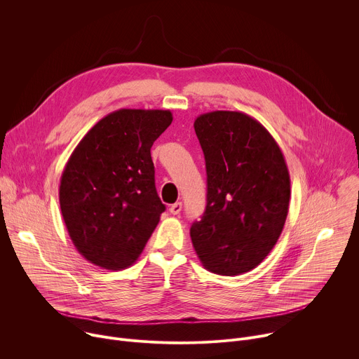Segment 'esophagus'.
I'll return each instance as SVG.
<instances>
[{"label":"esophagus","mask_w":359,"mask_h":359,"mask_svg":"<svg viewBox=\"0 0 359 359\" xmlns=\"http://www.w3.org/2000/svg\"><path fill=\"white\" fill-rule=\"evenodd\" d=\"M169 210H170V213H172V215H179V213L182 212V203H180V201H177V203L172 204Z\"/></svg>","instance_id":"obj_1"}]
</instances>
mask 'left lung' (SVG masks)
Instances as JSON below:
<instances>
[{
  "label": "left lung",
  "mask_w": 359,
  "mask_h": 359,
  "mask_svg": "<svg viewBox=\"0 0 359 359\" xmlns=\"http://www.w3.org/2000/svg\"><path fill=\"white\" fill-rule=\"evenodd\" d=\"M194 130L206 161L208 203L190 229L203 267L238 276L276 245L290 204V173L280 146L254 118L236 111L203 114Z\"/></svg>",
  "instance_id": "1"
}]
</instances>
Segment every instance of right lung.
Masks as SVG:
<instances>
[{
	"instance_id": "add662e5",
	"label": "right lung",
	"mask_w": 359,
	"mask_h": 359,
	"mask_svg": "<svg viewBox=\"0 0 359 359\" xmlns=\"http://www.w3.org/2000/svg\"><path fill=\"white\" fill-rule=\"evenodd\" d=\"M170 111L119 109L78 143L61 176L68 234L92 264L132 266L156 229L165 204L155 186L150 147L172 123Z\"/></svg>"
}]
</instances>
